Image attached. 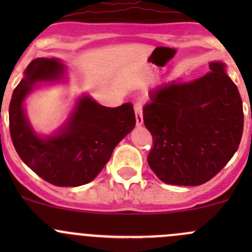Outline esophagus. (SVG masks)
Here are the masks:
<instances>
[{"mask_svg": "<svg viewBox=\"0 0 252 252\" xmlns=\"http://www.w3.org/2000/svg\"><path fill=\"white\" fill-rule=\"evenodd\" d=\"M134 111H135V118H136V126H140L144 123V118H142V105L140 102H136L134 105Z\"/></svg>", "mask_w": 252, "mask_h": 252, "instance_id": "obj_1", "label": "esophagus"}]
</instances>
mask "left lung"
<instances>
[{"mask_svg":"<svg viewBox=\"0 0 252 252\" xmlns=\"http://www.w3.org/2000/svg\"><path fill=\"white\" fill-rule=\"evenodd\" d=\"M210 69L190 83L172 81L150 91V102L142 108L154 140L147 163L166 184H204L229 162L240 144V94L224 63L211 62Z\"/></svg>","mask_w":252,"mask_h":252,"instance_id":"left-lung-1","label":"left lung"}]
</instances>
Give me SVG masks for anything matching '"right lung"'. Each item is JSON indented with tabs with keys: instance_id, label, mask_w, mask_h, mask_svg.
Listing matches in <instances>:
<instances>
[{
	"instance_id": "add662e5",
	"label": "right lung",
	"mask_w": 252,
	"mask_h": 252,
	"mask_svg": "<svg viewBox=\"0 0 252 252\" xmlns=\"http://www.w3.org/2000/svg\"><path fill=\"white\" fill-rule=\"evenodd\" d=\"M67 75L60 58H36L24 72L9 103V131L22 161L56 187H80L95 179L118 142L135 126L131 103L105 107L88 95L78 98L69 118L50 136L30 124L24 100L40 83H57Z\"/></svg>"
}]
</instances>
